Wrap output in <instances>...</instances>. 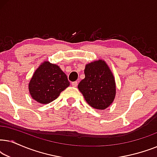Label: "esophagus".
Masks as SVG:
<instances>
[{"label":"esophagus","mask_w":157,"mask_h":157,"mask_svg":"<svg viewBox=\"0 0 157 157\" xmlns=\"http://www.w3.org/2000/svg\"><path fill=\"white\" fill-rule=\"evenodd\" d=\"M71 84H72L73 86L76 87L77 85H78V82H77V81H74V82L71 83Z\"/></svg>","instance_id":"34e87169"}]
</instances>
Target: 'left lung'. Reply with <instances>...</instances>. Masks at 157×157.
<instances>
[{
	"mask_svg": "<svg viewBox=\"0 0 157 157\" xmlns=\"http://www.w3.org/2000/svg\"><path fill=\"white\" fill-rule=\"evenodd\" d=\"M85 78L78 83V89L90 106L104 110L112 104L116 96V81L110 68L104 60L87 63Z\"/></svg>",
	"mask_w": 157,
	"mask_h": 157,
	"instance_id": "8db88e82",
	"label": "left lung"
}]
</instances>
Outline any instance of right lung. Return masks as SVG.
I'll return each mask as SVG.
<instances>
[{
  "label": "right lung",
  "mask_w": 157,
  "mask_h": 157,
  "mask_svg": "<svg viewBox=\"0 0 157 157\" xmlns=\"http://www.w3.org/2000/svg\"><path fill=\"white\" fill-rule=\"evenodd\" d=\"M70 82L56 64L44 61L35 71L29 83L32 98L41 104H48L59 97Z\"/></svg>",
  "instance_id": "right-lung-1"
}]
</instances>
